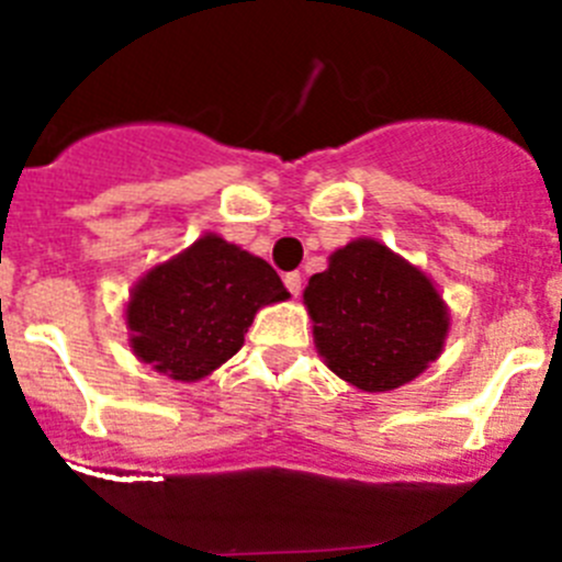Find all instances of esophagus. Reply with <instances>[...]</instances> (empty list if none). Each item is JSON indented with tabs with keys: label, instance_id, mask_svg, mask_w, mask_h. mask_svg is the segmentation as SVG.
I'll use <instances>...</instances> for the list:
<instances>
[{
	"label": "esophagus",
	"instance_id": "1",
	"mask_svg": "<svg viewBox=\"0 0 562 562\" xmlns=\"http://www.w3.org/2000/svg\"><path fill=\"white\" fill-rule=\"evenodd\" d=\"M284 284L292 295H301V284H304V278H301V272H286Z\"/></svg>",
	"mask_w": 562,
	"mask_h": 562
}]
</instances>
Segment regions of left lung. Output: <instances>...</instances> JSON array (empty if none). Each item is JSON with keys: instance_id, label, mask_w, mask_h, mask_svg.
Wrapping results in <instances>:
<instances>
[{"instance_id": "left-lung-1", "label": "left lung", "mask_w": 562, "mask_h": 562, "mask_svg": "<svg viewBox=\"0 0 562 562\" xmlns=\"http://www.w3.org/2000/svg\"><path fill=\"white\" fill-rule=\"evenodd\" d=\"M304 301L329 369L362 391L411 382L448 335V312L428 276L366 238L310 278Z\"/></svg>"}]
</instances>
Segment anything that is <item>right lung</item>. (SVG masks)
<instances>
[{
  "label": "right lung",
  "instance_id": "1",
  "mask_svg": "<svg viewBox=\"0 0 562 562\" xmlns=\"http://www.w3.org/2000/svg\"><path fill=\"white\" fill-rule=\"evenodd\" d=\"M284 297L265 258L205 236L137 284L126 310L132 349L173 380H200L241 349L261 306Z\"/></svg>",
  "mask_w": 562,
  "mask_h": 562
}]
</instances>
